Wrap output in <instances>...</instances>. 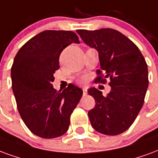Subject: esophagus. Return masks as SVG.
<instances>
[{
    "label": "esophagus",
    "mask_w": 158,
    "mask_h": 158,
    "mask_svg": "<svg viewBox=\"0 0 158 158\" xmlns=\"http://www.w3.org/2000/svg\"><path fill=\"white\" fill-rule=\"evenodd\" d=\"M82 91H83L84 95H86V94H87V88H86V87H83V88H82Z\"/></svg>",
    "instance_id": "1"
}]
</instances>
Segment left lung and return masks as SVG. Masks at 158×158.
Listing matches in <instances>:
<instances>
[{
	"instance_id": "obj_1",
	"label": "left lung",
	"mask_w": 158,
	"mask_h": 158,
	"mask_svg": "<svg viewBox=\"0 0 158 158\" xmlns=\"http://www.w3.org/2000/svg\"><path fill=\"white\" fill-rule=\"evenodd\" d=\"M77 33L98 53L101 70L97 71L99 77L95 81L104 83L108 78L111 87L106 97L95 87L88 89L96 102L88 111L91 125L101 134H121L131 127L143 106L149 83L147 62L137 46L118 31L101 28ZM102 70L106 73L103 78Z\"/></svg>"
}]
</instances>
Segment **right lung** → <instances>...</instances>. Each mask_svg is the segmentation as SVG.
Listing matches in <instances>:
<instances>
[{
    "mask_svg": "<svg viewBox=\"0 0 158 158\" xmlns=\"http://www.w3.org/2000/svg\"><path fill=\"white\" fill-rule=\"evenodd\" d=\"M79 44L72 31L46 30L32 38L16 55L11 70V87L18 112L32 133L45 139L64 135L70 118L82 96L70 84L63 91L53 87L62 50Z\"/></svg>",
    "mask_w": 158,
    "mask_h": 158,
    "instance_id": "1",
    "label": "right lung"
}]
</instances>
